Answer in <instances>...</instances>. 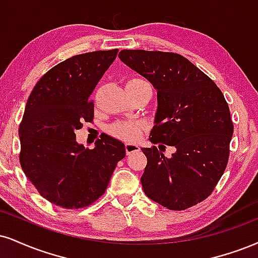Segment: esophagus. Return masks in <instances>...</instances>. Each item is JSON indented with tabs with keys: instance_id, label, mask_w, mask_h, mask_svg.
<instances>
[{
	"instance_id": "obj_1",
	"label": "esophagus",
	"mask_w": 258,
	"mask_h": 258,
	"mask_svg": "<svg viewBox=\"0 0 258 258\" xmlns=\"http://www.w3.org/2000/svg\"><path fill=\"white\" fill-rule=\"evenodd\" d=\"M125 148H126V153L128 155L135 153V151L139 150V147L137 144H135V143H126Z\"/></svg>"
}]
</instances>
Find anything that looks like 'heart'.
Segmentation results:
<instances>
[{
	"label": "heart",
	"mask_w": 258,
	"mask_h": 258,
	"mask_svg": "<svg viewBox=\"0 0 258 258\" xmlns=\"http://www.w3.org/2000/svg\"><path fill=\"white\" fill-rule=\"evenodd\" d=\"M141 80L144 79L135 78L130 80V82H141ZM142 130V123L137 122V121H120V122L114 123L110 127V133L114 137L122 139V141L132 142L141 137Z\"/></svg>",
	"instance_id": "heart-1"
}]
</instances>
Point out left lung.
Here are the masks:
<instances>
[{"label": "left lung", "mask_w": 258, "mask_h": 258, "mask_svg": "<svg viewBox=\"0 0 258 258\" xmlns=\"http://www.w3.org/2000/svg\"><path fill=\"white\" fill-rule=\"evenodd\" d=\"M120 60L157 90V111L150 132L154 144L141 181L145 195L170 210L201 203L218 185L229 156L233 122L225 96L207 74L174 52L121 50Z\"/></svg>", "instance_id": "left-lung-1"}]
</instances>
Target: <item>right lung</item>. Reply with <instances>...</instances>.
Instances as JSON below:
<instances>
[{
	"mask_svg": "<svg viewBox=\"0 0 258 258\" xmlns=\"http://www.w3.org/2000/svg\"><path fill=\"white\" fill-rule=\"evenodd\" d=\"M117 49L76 55L38 80L19 127L20 163L39 195L66 209L88 207L109 184L125 144L103 135L94 149L76 141L83 122L94 119L92 91L113 63Z\"/></svg>",
	"mask_w": 258,
	"mask_h": 258,
	"instance_id": "right-lung-1",
	"label": "right lung"
}]
</instances>
